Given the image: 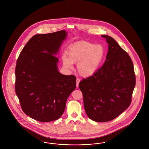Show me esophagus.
Returning a JSON list of instances; mask_svg holds the SVG:
<instances>
[{
  "label": "esophagus",
  "instance_id": "esophagus-1",
  "mask_svg": "<svg viewBox=\"0 0 149 149\" xmlns=\"http://www.w3.org/2000/svg\"><path fill=\"white\" fill-rule=\"evenodd\" d=\"M79 82H80V79H78V78H77L76 79V86H77V87H78V84H79Z\"/></svg>",
  "mask_w": 149,
  "mask_h": 149
}]
</instances>
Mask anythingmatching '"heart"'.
Wrapping results in <instances>:
<instances>
[{
    "label": "heart",
    "mask_w": 149,
    "mask_h": 149,
    "mask_svg": "<svg viewBox=\"0 0 149 149\" xmlns=\"http://www.w3.org/2000/svg\"><path fill=\"white\" fill-rule=\"evenodd\" d=\"M104 46L87 42H78L68 49L67 57L62 58L63 64L71 69L72 63H77V71L80 75L89 77L97 71L105 56Z\"/></svg>",
    "instance_id": "obj_1"
}]
</instances>
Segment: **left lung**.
<instances>
[{
  "mask_svg": "<svg viewBox=\"0 0 149 149\" xmlns=\"http://www.w3.org/2000/svg\"><path fill=\"white\" fill-rule=\"evenodd\" d=\"M101 36L109 45L106 59L93 75L79 82V88L88 117L103 123L113 120L129 107L136 78L127 53L111 37Z\"/></svg>",
  "mask_w": 149,
  "mask_h": 149,
  "instance_id": "obj_1",
  "label": "left lung"
}]
</instances>
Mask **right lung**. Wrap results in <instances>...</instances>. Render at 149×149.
Here are the masks:
<instances>
[{"mask_svg": "<svg viewBox=\"0 0 149 149\" xmlns=\"http://www.w3.org/2000/svg\"><path fill=\"white\" fill-rule=\"evenodd\" d=\"M67 36L65 31L36 34L20 53L15 67V93L26 115L43 123L62 115L76 78L58 71L55 56Z\"/></svg>", "mask_w": 149, "mask_h": 149, "instance_id": "add662e5", "label": "right lung"}]
</instances>
